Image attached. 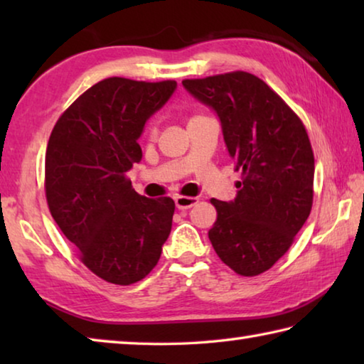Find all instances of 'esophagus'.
Listing matches in <instances>:
<instances>
[{"label":"esophagus","mask_w":364,"mask_h":364,"mask_svg":"<svg viewBox=\"0 0 364 364\" xmlns=\"http://www.w3.org/2000/svg\"><path fill=\"white\" fill-rule=\"evenodd\" d=\"M199 199L197 197H189V196H178L175 197V205L176 208H180V210H186V208L194 207Z\"/></svg>","instance_id":"esophagus-1"}]
</instances>
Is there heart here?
<instances>
[{
	"label": "heart",
	"mask_w": 364,
	"mask_h": 364,
	"mask_svg": "<svg viewBox=\"0 0 364 364\" xmlns=\"http://www.w3.org/2000/svg\"><path fill=\"white\" fill-rule=\"evenodd\" d=\"M200 119H207V117H204V115H193L189 119V123L191 122H196V120H200ZM144 133H146V136L147 138H154L156 136V125H154V122H149L146 125V128H144Z\"/></svg>",
	"instance_id": "b5f03b06"
}]
</instances>
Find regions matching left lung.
Segmentation results:
<instances>
[{
	"label": "left lung",
	"mask_w": 364,
	"mask_h": 364,
	"mask_svg": "<svg viewBox=\"0 0 364 364\" xmlns=\"http://www.w3.org/2000/svg\"><path fill=\"white\" fill-rule=\"evenodd\" d=\"M183 86L218 114L241 171L236 199L210 200L217 221L208 239L234 273L262 274L289 250L311 212L315 157L305 125L249 72L183 80Z\"/></svg>",
	"instance_id": "8db88e82"
}]
</instances>
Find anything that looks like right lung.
Here are the masks:
<instances>
[{
	"instance_id": "1",
	"label": "right lung",
	"mask_w": 364,
	"mask_h": 364,
	"mask_svg": "<svg viewBox=\"0 0 364 364\" xmlns=\"http://www.w3.org/2000/svg\"><path fill=\"white\" fill-rule=\"evenodd\" d=\"M175 88V80H101L64 110L48 141L49 212L85 267L112 284L146 278L171 231L173 199L139 196L127 173L143 157L146 120Z\"/></svg>"
}]
</instances>
